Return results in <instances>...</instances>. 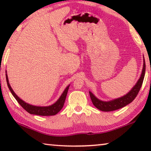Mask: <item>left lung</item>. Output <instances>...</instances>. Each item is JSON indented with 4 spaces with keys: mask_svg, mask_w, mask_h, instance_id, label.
Instances as JSON below:
<instances>
[{
    "mask_svg": "<svg viewBox=\"0 0 151 151\" xmlns=\"http://www.w3.org/2000/svg\"><path fill=\"white\" fill-rule=\"evenodd\" d=\"M145 68H146V65H145V62L144 59L142 74L139 80L138 81L136 85H135V86L132 88V90L130 91L129 93L127 94L126 95L121 97V98L114 99V100L111 101L104 102L100 101L98 99H96L91 92H89L91 99L92 101V103L94 104V106L102 111L109 112L121 109L122 107L127 105V104H129V103H131V102L136 98V96H137L138 93H139L140 88H141L142 82L145 77Z\"/></svg>",
    "mask_w": 151,
    "mask_h": 151,
    "instance_id": "obj_1",
    "label": "left lung"
}]
</instances>
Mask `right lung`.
<instances>
[{
	"instance_id": "obj_1",
	"label": "right lung",
	"mask_w": 151,
	"mask_h": 151,
	"mask_svg": "<svg viewBox=\"0 0 151 151\" xmlns=\"http://www.w3.org/2000/svg\"><path fill=\"white\" fill-rule=\"evenodd\" d=\"M6 79L7 82V85L9 86V90L11 91V93L14 97L16 99L18 103L20 104V105L23 108L25 111L29 112L30 114H36V115H40V116H52L55 115L56 114H57L59 112L62 108L63 107L64 103H65L66 94L68 93V88L69 86H68L66 88L65 91L63 92L62 95L60 96L59 99L56 102L55 104H53L52 105L48 106H36L33 105H30V104L26 103L22 100H21L19 96H18L16 94L14 93V92L12 90L11 86H10L9 83V79L7 75L6 74Z\"/></svg>"
}]
</instances>
